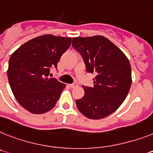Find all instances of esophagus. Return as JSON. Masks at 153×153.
I'll list each match as a JSON object with an SVG mask.
<instances>
[{
  "label": "esophagus",
  "instance_id": "obj_1",
  "mask_svg": "<svg viewBox=\"0 0 153 153\" xmlns=\"http://www.w3.org/2000/svg\"><path fill=\"white\" fill-rule=\"evenodd\" d=\"M69 86L71 87V88H75V87L78 86V84L77 83H73V84H70L69 85Z\"/></svg>",
  "mask_w": 153,
  "mask_h": 153
}]
</instances>
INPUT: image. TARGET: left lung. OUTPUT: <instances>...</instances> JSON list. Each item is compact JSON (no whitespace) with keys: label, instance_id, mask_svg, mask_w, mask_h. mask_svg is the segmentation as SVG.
I'll list each match as a JSON object with an SVG mask.
<instances>
[{"label":"left lung","instance_id":"left-lung-1","mask_svg":"<svg viewBox=\"0 0 153 153\" xmlns=\"http://www.w3.org/2000/svg\"><path fill=\"white\" fill-rule=\"evenodd\" d=\"M72 46L82 55L88 72L96 73L93 87L83 86L85 95L77 100L82 114L100 120L116 111L127 97L131 85L128 57L102 36L74 37Z\"/></svg>","mask_w":153,"mask_h":153}]
</instances>
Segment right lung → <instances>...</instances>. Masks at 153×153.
Returning a JSON list of instances; mask_svg holds the SVG:
<instances>
[{"label": "right lung", "instance_id": "add662e5", "mask_svg": "<svg viewBox=\"0 0 153 153\" xmlns=\"http://www.w3.org/2000/svg\"><path fill=\"white\" fill-rule=\"evenodd\" d=\"M71 37L39 36L22 44L9 59L7 78L15 99L32 114L52 110L66 85L48 77L69 48Z\"/></svg>", "mask_w": 153, "mask_h": 153}]
</instances>
